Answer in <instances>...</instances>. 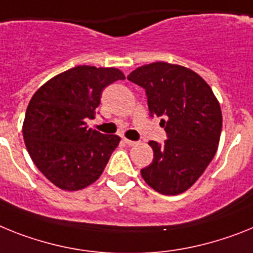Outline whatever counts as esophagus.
<instances>
[{"mask_svg": "<svg viewBox=\"0 0 253 253\" xmlns=\"http://www.w3.org/2000/svg\"><path fill=\"white\" fill-rule=\"evenodd\" d=\"M123 141H125V143H126L128 146H133V145H136V144H137L136 141H132V140H128V139H126V137L123 139Z\"/></svg>", "mask_w": 253, "mask_h": 253, "instance_id": "esophagus-1", "label": "esophagus"}]
</instances>
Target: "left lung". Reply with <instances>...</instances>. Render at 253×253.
<instances>
[{
    "instance_id": "left-lung-1",
    "label": "left lung",
    "mask_w": 253,
    "mask_h": 253,
    "mask_svg": "<svg viewBox=\"0 0 253 253\" xmlns=\"http://www.w3.org/2000/svg\"><path fill=\"white\" fill-rule=\"evenodd\" d=\"M127 80L145 90L150 116L162 117L167 140L149 141L154 158L141 169L145 182L165 195L184 193L215 157L222 127L221 108L199 74L157 61L136 68Z\"/></svg>"
}]
</instances>
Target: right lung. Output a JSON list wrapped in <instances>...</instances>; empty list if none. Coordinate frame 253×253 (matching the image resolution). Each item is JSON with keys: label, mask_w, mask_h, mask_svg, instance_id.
<instances>
[{"label": "right lung", "mask_w": 253, "mask_h": 253, "mask_svg": "<svg viewBox=\"0 0 253 253\" xmlns=\"http://www.w3.org/2000/svg\"><path fill=\"white\" fill-rule=\"evenodd\" d=\"M125 80L117 68L78 65L48 80L32 96L23 123V137L32 161L54 185L81 190L96 181L121 141L87 128L101 92Z\"/></svg>", "instance_id": "add662e5"}]
</instances>
